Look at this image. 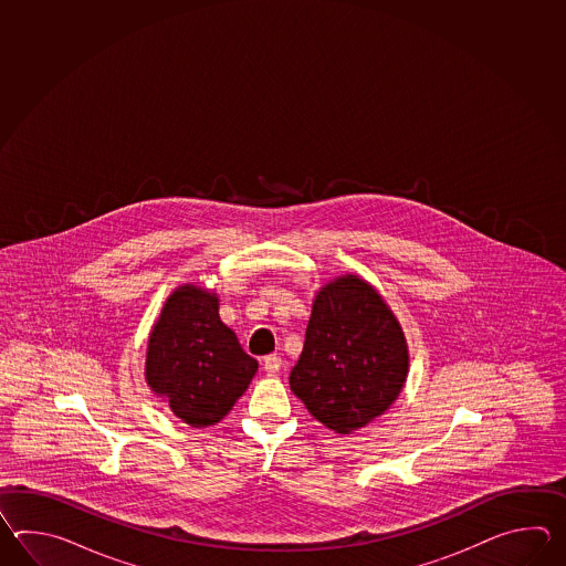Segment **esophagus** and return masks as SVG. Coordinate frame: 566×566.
I'll list each match as a JSON object with an SVG mask.
<instances>
[{
    "mask_svg": "<svg viewBox=\"0 0 566 566\" xmlns=\"http://www.w3.org/2000/svg\"><path fill=\"white\" fill-rule=\"evenodd\" d=\"M281 358H279L277 354H269L266 356L265 360H263V366H265V373L269 374V376H275V374L281 370Z\"/></svg>",
    "mask_w": 566,
    "mask_h": 566,
    "instance_id": "34e87169",
    "label": "esophagus"
}]
</instances>
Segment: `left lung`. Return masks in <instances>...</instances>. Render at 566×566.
I'll use <instances>...</instances> for the list:
<instances>
[{
    "instance_id": "1",
    "label": "left lung",
    "mask_w": 566,
    "mask_h": 566,
    "mask_svg": "<svg viewBox=\"0 0 566 566\" xmlns=\"http://www.w3.org/2000/svg\"><path fill=\"white\" fill-rule=\"evenodd\" d=\"M409 349L378 291L348 275L313 301L289 385L317 421L348 434L380 417L402 390Z\"/></svg>"
}]
</instances>
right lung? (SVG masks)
I'll return each mask as SVG.
<instances>
[{
	"label": "right lung",
	"mask_w": 566,
	"mask_h": 566,
	"mask_svg": "<svg viewBox=\"0 0 566 566\" xmlns=\"http://www.w3.org/2000/svg\"><path fill=\"white\" fill-rule=\"evenodd\" d=\"M259 364L220 322L218 297L184 285L166 301L147 348V385L190 427L227 417Z\"/></svg>",
	"instance_id": "obj_1"
}]
</instances>
